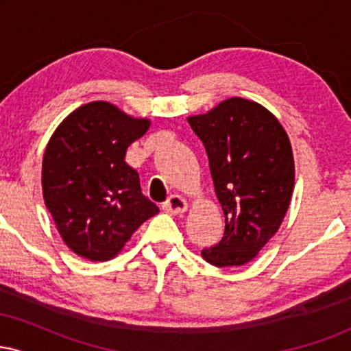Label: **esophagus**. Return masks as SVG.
Listing matches in <instances>:
<instances>
[{
	"label": "esophagus",
	"mask_w": 351,
	"mask_h": 351,
	"mask_svg": "<svg viewBox=\"0 0 351 351\" xmlns=\"http://www.w3.org/2000/svg\"><path fill=\"white\" fill-rule=\"evenodd\" d=\"M163 209L167 213H170V215H183L188 209V203L180 195H171L167 203L163 204Z\"/></svg>",
	"instance_id": "34e87169"
}]
</instances>
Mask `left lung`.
<instances>
[{"label":"left lung","instance_id":"1","mask_svg":"<svg viewBox=\"0 0 351 351\" xmlns=\"http://www.w3.org/2000/svg\"><path fill=\"white\" fill-rule=\"evenodd\" d=\"M188 123L206 148L226 223L223 239L201 256L216 267L251 263L291 204L295 163L287 132L271 110L243 97L188 117Z\"/></svg>","mask_w":351,"mask_h":351}]
</instances>
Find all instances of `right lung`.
<instances>
[{
    "label": "right lung",
    "mask_w": 351,
    "mask_h": 351,
    "mask_svg": "<svg viewBox=\"0 0 351 351\" xmlns=\"http://www.w3.org/2000/svg\"><path fill=\"white\" fill-rule=\"evenodd\" d=\"M152 122L104 100L71 112L43 156V196L60 237L88 261L114 259L158 206L143 196L127 148Z\"/></svg>",
    "instance_id": "1"
}]
</instances>
